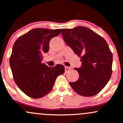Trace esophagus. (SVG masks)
<instances>
[{"label": "esophagus", "mask_w": 123, "mask_h": 123, "mask_svg": "<svg viewBox=\"0 0 123 123\" xmlns=\"http://www.w3.org/2000/svg\"><path fill=\"white\" fill-rule=\"evenodd\" d=\"M70 70H71V68L68 67H65V72H66V73H67V72L70 71Z\"/></svg>", "instance_id": "34e87169"}]
</instances>
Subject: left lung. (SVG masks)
Listing matches in <instances>:
<instances>
[{
	"instance_id": "obj_1",
	"label": "left lung",
	"mask_w": 123,
	"mask_h": 123,
	"mask_svg": "<svg viewBox=\"0 0 123 123\" xmlns=\"http://www.w3.org/2000/svg\"><path fill=\"white\" fill-rule=\"evenodd\" d=\"M62 35L66 44L80 57L82 66L75 68L78 80L70 82L76 93L85 97L97 94L112 75L113 55L108 43L101 36L84 26L63 29Z\"/></svg>"
}]
</instances>
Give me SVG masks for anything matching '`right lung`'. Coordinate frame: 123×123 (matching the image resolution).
Listing matches in <instances>:
<instances>
[{"mask_svg":"<svg viewBox=\"0 0 123 123\" xmlns=\"http://www.w3.org/2000/svg\"><path fill=\"white\" fill-rule=\"evenodd\" d=\"M61 31V29H34L20 36L13 45L10 57L13 78L30 97L39 98L48 94L56 78L64 73L63 65L50 67L41 62L43 55L49 49L50 40Z\"/></svg>","mask_w":123,"mask_h":123,"instance_id":"1","label":"right lung"}]
</instances>
